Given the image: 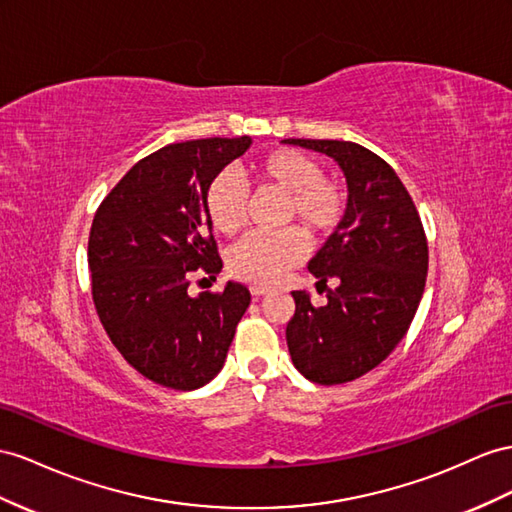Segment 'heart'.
<instances>
[{
  "label": "heart",
  "mask_w": 512,
  "mask_h": 512,
  "mask_svg": "<svg viewBox=\"0 0 512 512\" xmlns=\"http://www.w3.org/2000/svg\"><path fill=\"white\" fill-rule=\"evenodd\" d=\"M290 177L298 220L316 233L335 229L342 218V192L335 183L309 162L294 164ZM238 266L248 283L266 285L281 283L296 268V259L292 253L272 248L266 238H255L240 251Z\"/></svg>",
  "instance_id": "obj_1"
}]
</instances>
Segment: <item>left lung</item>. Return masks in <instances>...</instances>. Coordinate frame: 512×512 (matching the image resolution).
I'll list each match as a JSON object with an SVG mask.
<instances>
[{"instance_id": "obj_1", "label": "left lung", "mask_w": 512, "mask_h": 512, "mask_svg": "<svg viewBox=\"0 0 512 512\" xmlns=\"http://www.w3.org/2000/svg\"><path fill=\"white\" fill-rule=\"evenodd\" d=\"M251 140L175 142L144 157L101 201L88 238L99 320L149 381L177 391L207 385L225 365L251 292L222 270L207 192ZM205 269L199 288L187 274Z\"/></svg>"}]
</instances>
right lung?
<instances>
[{
  "label": "right lung",
  "instance_id": "obj_1",
  "mask_svg": "<svg viewBox=\"0 0 512 512\" xmlns=\"http://www.w3.org/2000/svg\"><path fill=\"white\" fill-rule=\"evenodd\" d=\"M285 144L333 157L348 183L335 231L309 261L316 292H294L285 339L294 368L318 385L355 381L389 357L415 318L428 272L422 220L393 168L339 140Z\"/></svg>",
  "mask_w": 512,
  "mask_h": 512
}]
</instances>
